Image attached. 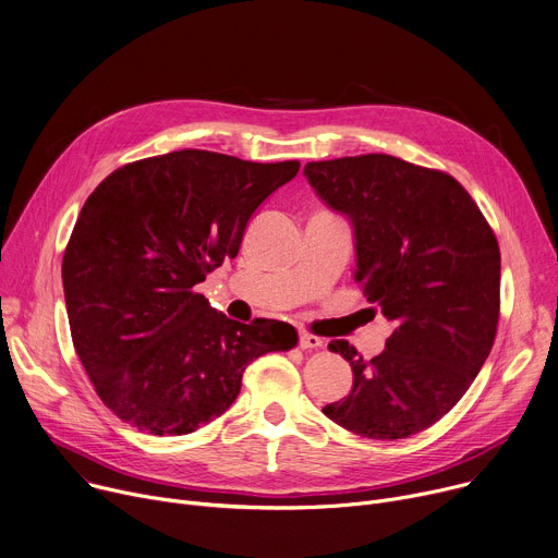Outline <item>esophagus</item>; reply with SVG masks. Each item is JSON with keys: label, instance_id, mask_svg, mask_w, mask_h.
I'll list each match as a JSON object with an SVG mask.
<instances>
[{"label": "esophagus", "instance_id": "1", "mask_svg": "<svg viewBox=\"0 0 558 558\" xmlns=\"http://www.w3.org/2000/svg\"><path fill=\"white\" fill-rule=\"evenodd\" d=\"M324 344L322 337L317 335H311V332H302L299 335V347H302L304 351H311V349H319Z\"/></svg>", "mask_w": 558, "mask_h": 558}]
</instances>
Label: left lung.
<instances>
[{"label": "left lung", "instance_id": "8db88e82", "mask_svg": "<svg viewBox=\"0 0 558 558\" xmlns=\"http://www.w3.org/2000/svg\"><path fill=\"white\" fill-rule=\"evenodd\" d=\"M315 194L351 221L355 281L396 324L366 362L347 339L353 389L324 407L349 432L400 440L449 413L483 368L500 311V250L483 211L445 171L387 154L308 162Z\"/></svg>", "mask_w": 558, "mask_h": 558}]
</instances>
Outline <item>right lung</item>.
<instances>
[{"mask_svg":"<svg viewBox=\"0 0 558 558\" xmlns=\"http://www.w3.org/2000/svg\"><path fill=\"white\" fill-rule=\"evenodd\" d=\"M296 171V160L183 149L116 169L84 203L62 259L66 315L84 371L122 422L192 434L230 409L250 362L296 344L290 324H241L194 292Z\"/></svg>","mask_w":558,"mask_h":558,"instance_id":"1","label":"right lung"}]
</instances>
